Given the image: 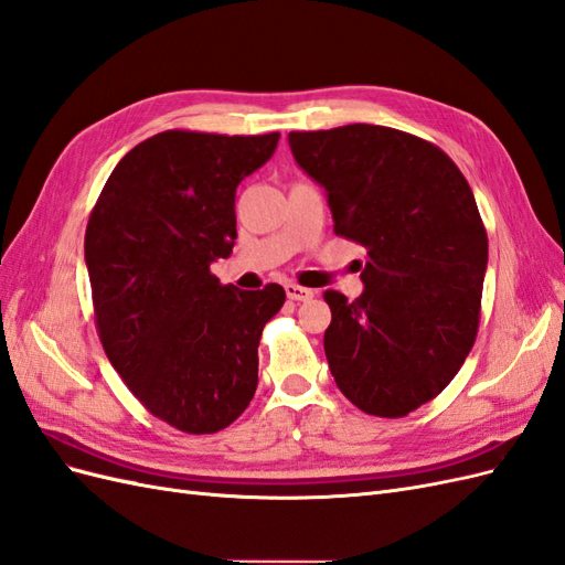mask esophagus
<instances>
[{"instance_id":"obj_1","label":"esophagus","mask_w":565,"mask_h":565,"mask_svg":"<svg viewBox=\"0 0 565 565\" xmlns=\"http://www.w3.org/2000/svg\"><path fill=\"white\" fill-rule=\"evenodd\" d=\"M285 292H287V297L292 299V301H306V299H311L313 297V289H306V287H301V285H285Z\"/></svg>"}]
</instances>
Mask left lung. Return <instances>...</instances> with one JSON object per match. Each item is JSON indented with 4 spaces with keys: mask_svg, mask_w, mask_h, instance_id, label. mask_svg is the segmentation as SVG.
I'll use <instances>...</instances> for the list:
<instances>
[{
    "mask_svg": "<svg viewBox=\"0 0 565 565\" xmlns=\"http://www.w3.org/2000/svg\"><path fill=\"white\" fill-rule=\"evenodd\" d=\"M289 146L328 191L334 233L367 249L365 292H324L332 377L363 413L405 417L452 382L478 334L488 233L471 188L438 146L401 129L289 131Z\"/></svg>",
    "mask_w": 565,
    "mask_h": 565,
    "instance_id": "obj_1",
    "label": "left lung"
}]
</instances>
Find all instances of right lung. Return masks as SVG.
Instances as JSON below:
<instances>
[{"label": "right lung", "mask_w": 565, "mask_h": 565, "mask_svg": "<svg viewBox=\"0 0 565 565\" xmlns=\"http://www.w3.org/2000/svg\"><path fill=\"white\" fill-rule=\"evenodd\" d=\"M280 134L169 129L117 162L84 233L96 332L108 361L152 417L216 434L249 405L264 324L285 303L210 270L233 252L235 188Z\"/></svg>", "instance_id": "add662e5"}]
</instances>
